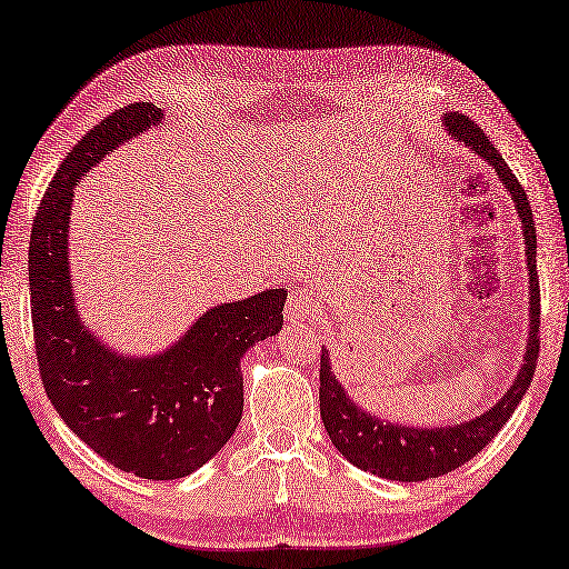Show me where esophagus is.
I'll use <instances>...</instances> for the list:
<instances>
[{"label":"esophagus","mask_w":569,"mask_h":569,"mask_svg":"<svg viewBox=\"0 0 569 569\" xmlns=\"http://www.w3.org/2000/svg\"><path fill=\"white\" fill-rule=\"evenodd\" d=\"M323 313V299L313 289H295L287 297L284 318L289 323H313Z\"/></svg>","instance_id":"obj_1"}]
</instances>
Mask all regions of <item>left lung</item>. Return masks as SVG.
I'll return each instance as SVG.
<instances>
[{"mask_svg":"<svg viewBox=\"0 0 569 569\" xmlns=\"http://www.w3.org/2000/svg\"><path fill=\"white\" fill-rule=\"evenodd\" d=\"M445 128L456 142H463L473 154L482 157L492 166L497 171V178L502 180L511 200L517 204V214L523 227L526 268H529L531 284L529 342H526L523 365L517 373L515 383L509 386L507 393L497 400L488 412H482L468 422L435 429L400 427L393 422H383L377 415H369L362 408H357L355 400H350L348 391H345L342 383L336 379V373H332L328 350L321 352V389H318V398H321V420L326 425L330 441L352 466L369 470V473L379 478L400 482H420L427 478L447 476L488 447L495 435L500 432L505 422L509 420V415L517 410L526 389L531 386L540 348L536 227L529 198H526L517 176L511 173V169L500 157V151L492 147V142L485 137V132L473 120L461 113H449L445 116Z\"/></svg>","mask_w":569,"mask_h":569,"instance_id":"left-lung-1","label":"left lung"}]
</instances>
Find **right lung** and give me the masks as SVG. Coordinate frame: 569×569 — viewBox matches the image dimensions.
Masks as SVG:
<instances>
[{
	"label": "right lung",
	"instance_id": "right-lung-1",
	"mask_svg": "<svg viewBox=\"0 0 569 569\" xmlns=\"http://www.w3.org/2000/svg\"><path fill=\"white\" fill-rule=\"evenodd\" d=\"M161 118L154 103H130L89 130L50 180L29 246L33 340L50 403L87 447L147 480L190 476L237 432L241 357L282 330L287 299L284 289H266L219 303L154 357L120 355L81 323L67 256L72 190L91 166Z\"/></svg>",
	"mask_w": 569,
	"mask_h": 569
}]
</instances>
